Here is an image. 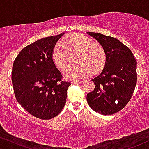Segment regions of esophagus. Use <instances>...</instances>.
Listing matches in <instances>:
<instances>
[{
    "instance_id": "obj_1",
    "label": "esophagus",
    "mask_w": 149,
    "mask_h": 149,
    "mask_svg": "<svg viewBox=\"0 0 149 149\" xmlns=\"http://www.w3.org/2000/svg\"><path fill=\"white\" fill-rule=\"evenodd\" d=\"M72 84H82V81H72Z\"/></svg>"
}]
</instances>
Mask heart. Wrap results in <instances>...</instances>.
Returning <instances> with one entry per match:
<instances>
[{"mask_svg":"<svg viewBox=\"0 0 149 149\" xmlns=\"http://www.w3.org/2000/svg\"><path fill=\"white\" fill-rule=\"evenodd\" d=\"M65 47L58 42L54 46L52 60L55 65L63 68L69 61L70 52H80L77 65H69L63 70L64 77L70 80H81L88 77L91 73L99 71L106 62V52L101 45L83 34H75L66 40Z\"/></svg>","mask_w":149,"mask_h":149,"instance_id":"heart-1","label":"heart"}]
</instances>
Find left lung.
Here are the masks:
<instances>
[{
  "mask_svg": "<svg viewBox=\"0 0 149 149\" xmlns=\"http://www.w3.org/2000/svg\"><path fill=\"white\" fill-rule=\"evenodd\" d=\"M86 33L106 52L103 70L91 80L95 87L87 94V102L101 115H113L123 109L131 98L137 82V62L130 49L118 39L100 33Z\"/></svg>",
  "mask_w": 149,
  "mask_h": 149,
  "instance_id": "8db88e82",
  "label": "left lung"
}]
</instances>
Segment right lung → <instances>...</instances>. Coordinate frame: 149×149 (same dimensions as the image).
Returning a JSON list of instances; mask_svg holds the SVG:
<instances>
[{
    "instance_id": "right-lung-1",
    "label": "right lung",
    "mask_w": 149,
    "mask_h": 149,
    "mask_svg": "<svg viewBox=\"0 0 149 149\" xmlns=\"http://www.w3.org/2000/svg\"><path fill=\"white\" fill-rule=\"evenodd\" d=\"M65 33L40 39L22 49L13 62L12 84L18 102L33 116L42 120L55 118L66 102L70 82L52 60L57 42Z\"/></svg>"
}]
</instances>
